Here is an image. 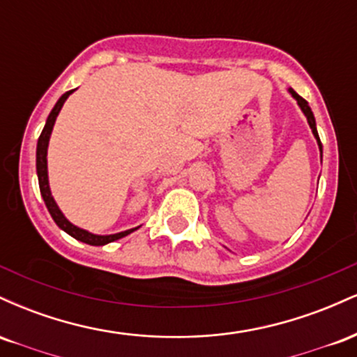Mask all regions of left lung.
Instances as JSON below:
<instances>
[{"instance_id": "left-lung-1", "label": "left lung", "mask_w": 357, "mask_h": 357, "mask_svg": "<svg viewBox=\"0 0 357 357\" xmlns=\"http://www.w3.org/2000/svg\"><path fill=\"white\" fill-rule=\"evenodd\" d=\"M289 92H290V96H292L294 99L297 100L298 107L302 109V112H304V116L307 117V122H309V126H310V129H312V134H314L315 141H317L319 151H321V161H322V144H321V139H319V134H317V127H315V119H314L312 110H310L309 104H307V100H305V99H302V97L298 96V93L296 92V90H294V89H289Z\"/></svg>"}]
</instances>
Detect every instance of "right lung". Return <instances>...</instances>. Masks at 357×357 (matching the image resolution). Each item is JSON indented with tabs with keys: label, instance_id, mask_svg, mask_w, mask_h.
<instances>
[{
	"label": "right lung",
	"instance_id": "right-lung-1",
	"mask_svg": "<svg viewBox=\"0 0 357 357\" xmlns=\"http://www.w3.org/2000/svg\"><path fill=\"white\" fill-rule=\"evenodd\" d=\"M73 90H68V92H65L63 96L56 100L55 107L52 109L50 116H48V119H47V124H45L42 134H40L38 144H36V174H38L40 192H42V196H43V202H45V204H47V208H48V211H50L53 221L59 225V228H61L65 233H68V235L73 236L75 240L84 241V243H87V245H93V247H100V245H107V243H110V241L124 238V236L129 235V233L136 231L139 227L130 228V230H126L121 233H114V235H93V233L84 230V228L75 227V225L70 223V221L65 218L63 213L60 211L59 204H56L55 199H53L52 191H50V184H48V167H47L48 142H50V136H52L53 126H55L56 116H59L61 107H63L65 100L68 99V96H70Z\"/></svg>",
	"mask_w": 357,
	"mask_h": 357
}]
</instances>
